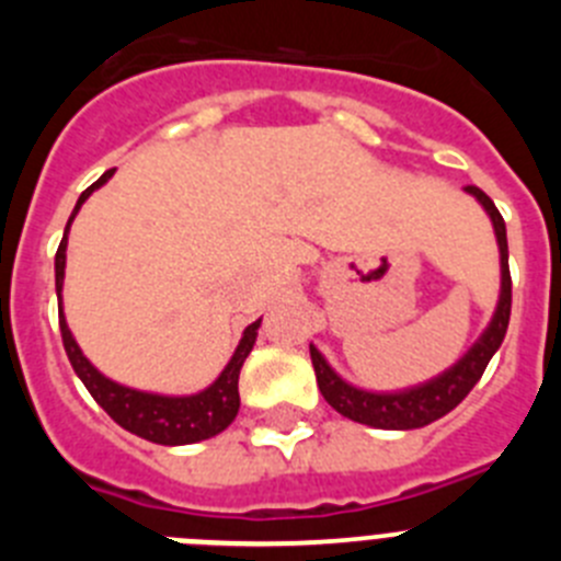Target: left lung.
I'll list each match as a JSON object with an SVG mask.
<instances>
[{
    "mask_svg": "<svg viewBox=\"0 0 561 561\" xmlns=\"http://www.w3.org/2000/svg\"><path fill=\"white\" fill-rule=\"evenodd\" d=\"M469 196L480 202V207L485 210V216L492 219L494 238H497L500 250V297L497 309H494L492 320L485 325L483 334L478 336L472 348L466 351L453 368H447L444 374H438L435 379L421 381L413 388L404 390H365L356 388L351 381L342 379L334 368L329 365L317 345L311 348V365H314L317 385H320V393L329 401L331 408L340 415L351 421H359V424H368L376 430H419L427 427L433 421H438L440 415H447L449 410H455L460 401L469 396V390L478 385V379L483 376L485 365L497 354V348L503 345L505 329H508V317H512V275H508V241H505V221L500 216V210L494 207V202L485 196L480 187L466 185L463 187Z\"/></svg>",
    "mask_w": 561,
    "mask_h": 561,
    "instance_id": "obj_1",
    "label": "left lung"
}]
</instances>
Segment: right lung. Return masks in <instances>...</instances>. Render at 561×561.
Masks as SVG:
<instances>
[{
    "label": "right lung",
    "instance_id": "add662e5",
    "mask_svg": "<svg viewBox=\"0 0 561 561\" xmlns=\"http://www.w3.org/2000/svg\"><path fill=\"white\" fill-rule=\"evenodd\" d=\"M114 171H106L95 185H89L87 191L78 196V205L72 210L67 221V230H64L61 244L56 252V291H58V323H61V336L64 348H67L69 362L76 368L78 379L87 385V390L92 393V399L112 415L123 430L140 435V438L151 440V444H162V447H182V444H196V440H207L213 435L225 433L236 421L238 408H241V399H238V374H241V365L250 356L252 345H255L257 329H261V320L250 323L238 340L236 351H232L230 362L225 365L216 381L207 385L199 393L187 396H165V393H148V390L126 388L121 381L108 379L106 374L92 365V362L83 356L81 345L76 342L72 331L67 325V317H64V270H67V236L69 225L78 216L83 202L92 196L101 185H106L112 180Z\"/></svg>",
    "mask_w": 561,
    "mask_h": 561
}]
</instances>
